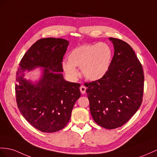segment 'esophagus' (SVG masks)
<instances>
[{"label":"esophagus","mask_w":157,"mask_h":157,"mask_svg":"<svg viewBox=\"0 0 157 157\" xmlns=\"http://www.w3.org/2000/svg\"><path fill=\"white\" fill-rule=\"evenodd\" d=\"M79 90H80V91H81V93L82 94H84L86 93V87L84 86H82L81 87H79Z\"/></svg>","instance_id":"34e87169"}]
</instances>
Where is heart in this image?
Returning a JSON list of instances; mask_svg holds the SVG:
<instances>
[{"label":"heart","mask_w":157,"mask_h":157,"mask_svg":"<svg viewBox=\"0 0 157 157\" xmlns=\"http://www.w3.org/2000/svg\"><path fill=\"white\" fill-rule=\"evenodd\" d=\"M68 62L62 63L64 72L71 79H75L79 73L76 67H80L86 79L95 81L105 74L109 68L111 51L105 43L84 44L74 48L68 55Z\"/></svg>","instance_id":"b5f03b06"}]
</instances>
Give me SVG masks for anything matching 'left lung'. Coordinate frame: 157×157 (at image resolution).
I'll use <instances>...</instances> for the list:
<instances>
[{"label":"left lung","instance_id":"obj_1","mask_svg":"<svg viewBox=\"0 0 157 157\" xmlns=\"http://www.w3.org/2000/svg\"><path fill=\"white\" fill-rule=\"evenodd\" d=\"M114 55L101 78L86 83V93L94 121L113 129L123 126L141 105L144 74L141 63L129 44L109 38Z\"/></svg>","mask_w":157,"mask_h":157}]
</instances>
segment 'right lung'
Returning a JSON list of instances; mask_svg holds the SVG:
<instances>
[{
    "label": "right lung",
    "mask_w": 157,
    "mask_h": 157,
    "mask_svg": "<svg viewBox=\"0 0 157 157\" xmlns=\"http://www.w3.org/2000/svg\"><path fill=\"white\" fill-rule=\"evenodd\" d=\"M69 42L62 38L37 40L20 62L15 91L20 112L32 126L44 132L62 129L69 122L75 101L81 96L80 84L66 82L62 74L63 56ZM44 67L35 84L23 78V72Z\"/></svg>",
    "instance_id": "obj_1"
}]
</instances>
